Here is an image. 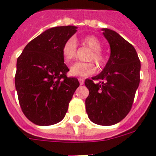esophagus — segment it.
<instances>
[{"mask_svg": "<svg viewBox=\"0 0 156 156\" xmlns=\"http://www.w3.org/2000/svg\"><path fill=\"white\" fill-rule=\"evenodd\" d=\"M78 81H79V83H80V85H83V83H84V80H83V78H78Z\"/></svg>", "mask_w": 156, "mask_h": 156, "instance_id": "34e87169", "label": "esophagus"}]
</instances>
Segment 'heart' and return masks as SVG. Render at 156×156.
I'll list each match as a JSON object with an SVG mask.
<instances>
[{
  "instance_id": "heart-1",
  "label": "heart",
  "mask_w": 156,
  "mask_h": 156,
  "mask_svg": "<svg viewBox=\"0 0 156 156\" xmlns=\"http://www.w3.org/2000/svg\"><path fill=\"white\" fill-rule=\"evenodd\" d=\"M83 44L92 50L88 57L89 61H94L99 67H103L105 64V57L101 52L102 44L95 35H87L81 39ZM77 43L73 38L69 39L65 42L62 47V55L66 62H69L76 56ZM95 67L92 62H75L70 66L69 74L73 77H87L95 73Z\"/></svg>"
}]
</instances>
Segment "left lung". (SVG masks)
Returning <instances> with one entry per match:
<instances>
[{"instance_id": "left-lung-1", "label": "left lung", "mask_w": 156, "mask_h": 156, "mask_svg": "<svg viewBox=\"0 0 156 156\" xmlns=\"http://www.w3.org/2000/svg\"><path fill=\"white\" fill-rule=\"evenodd\" d=\"M102 30L111 54L102 72L86 79L89 90L86 110L95 124L112 126L123 120L132 108L140 82L141 63L133 45L114 30Z\"/></svg>"}]
</instances>
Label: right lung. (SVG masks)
I'll return each instance as SVG.
<instances>
[{
	"label": "right lung",
	"mask_w": 156,
	"mask_h": 156,
	"mask_svg": "<svg viewBox=\"0 0 156 156\" xmlns=\"http://www.w3.org/2000/svg\"><path fill=\"white\" fill-rule=\"evenodd\" d=\"M77 27L50 28L24 48L17 60L15 87L23 113L35 125L60 122L79 83L68 78L62 47Z\"/></svg>",
	"instance_id": "right-lung-1"
}]
</instances>
